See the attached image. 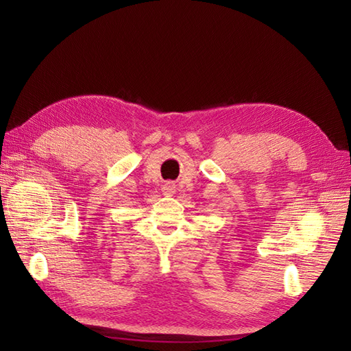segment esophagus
I'll return each instance as SVG.
<instances>
[{
    "mask_svg": "<svg viewBox=\"0 0 351 351\" xmlns=\"http://www.w3.org/2000/svg\"><path fill=\"white\" fill-rule=\"evenodd\" d=\"M167 193H173V187H171V185H167Z\"/></svg>",
    "mask_w": 351,
    "mask_h": 351,
    "instance_id": "1",
    "label": "esophagus"
}]
</instances>
